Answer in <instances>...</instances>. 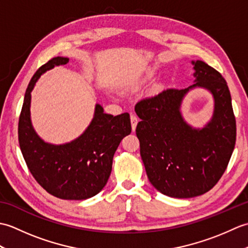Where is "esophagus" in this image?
<instances>
[{
    "label": "esophagus",
    "instance_id": "esophagus-1",
    "mask_svg": "<svg viewBox=\"0 0 248 248\" xmlns=\"http://www.w3.org/2000/svg\"><path fill=\"white\" fill-rule=\"evenodd\" d=\"M139 123V117L135 114H131V125H132V130L136 129V125Z\"/></svg>",
    "mask_w": 248,
    "mask_h": 248
}]
</instances>
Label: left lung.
<instances>
[{
  "label": "left lung",
  "mask_w": 248,
  "mask_h": 248,
  "mask_svg": "<svg viewBox=\"0 0 248 248\" xmlns=\"http://www.w3.org/2000/svg\"><path fill=\"white\" fill-rule=\"evenodd\" d=\"M194 84L168 88L135 105L140 156L150 183L173 198H191L210 191L223 176L232 155L236 127L225 78L204 62H192ZM195 88L213 94V117L203 128L188 125L181 113L184 97Z\"/></svg>",
  "instance_id": "obj_1"
}]
</instances>
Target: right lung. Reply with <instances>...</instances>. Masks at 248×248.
Masks as SVG:
<instances>
[{
    "instance_id": "right-lung-1",
    "label": "right lung",
    "mask_w": 248,
    "mask_h": 248,
    "mask_svg": "<svg viewBox=\"0 0 248 248\" xmlns=\"http://www.w3.org/2000/svg\"><path fill=\"white\" fill-rule=\"evenodd\" d=\"M68 62V57H54L31 78L19 118V144L31 173L46 192L61 199L84 200L107 184L115 151L131 133V121L128 113L105 114L97 103L91 124L76 140L54 145L41 139L31 124V93L41 75Z\"/></svg>"
}]
</instances>
